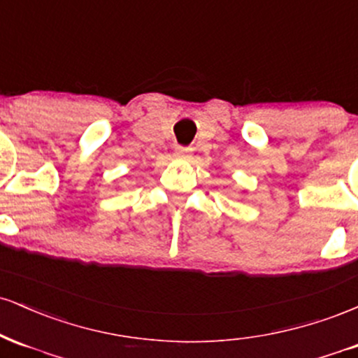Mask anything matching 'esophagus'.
<instances>
[{"mask_svg": "<svg viewBox=\"0 0 358 358\" xmlns=\"http://www.w3.org/2000/svg\"><path fill=\"white\" fill-rule=\"evenodd\" d=\"M187 153H188V148H183V146L175 148V156H180V158H182V156H187Z\"/></svg>", "mask_w": 358, "mask_h": 358, "instance_id": "1", "label": "esophagus"}]
</instances>
